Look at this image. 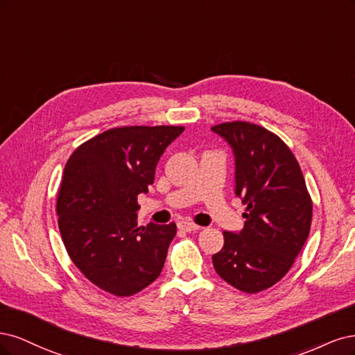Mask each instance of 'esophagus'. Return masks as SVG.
Returning a JSON list of instances; mask_svg holds the SVG:
<instances>
[{
    "label": "esophagus",
    "mask_w": 355,
    "mask_h": 355,
    "mask_svg": "<svg viewBox=\"0 0 355 355\" xmlns=\"http://www.w3.org/2000/svg\"><path fill=\"white\" fill-rule=\"evenodd\" d=\"M178 227L181 228V230H186V232H196V230H199V228H200V225L194 224L191 221H181L178 224Z\"/></svg>",
    "instance_id": "1"
}]
</instances>
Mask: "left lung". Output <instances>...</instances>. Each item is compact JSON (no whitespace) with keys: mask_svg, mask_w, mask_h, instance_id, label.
Listing matches in <instances>:
<instances>
[{"mask_svg":"<svg viewBox=\"0 0 355 355\" xmlns=\"http://www.w3.org/2000/svg\"><path fill=\"white\" fill-rule=\"evenodd\" d=\"M211 130L233 148L234 193L246 205L245 227L223 233L214 268L239 291H266L291 270L310 234L313 202L302 171L291 148L259 125L236 121Z\"/></svg>","mask_w":355,"mask_h":355,"instance_id":"1","label":"left lung"}]
</instances>
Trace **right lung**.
Returning a JSON list of instances; mask_svg holds the SVG:
<instances>
[{"mask_svg": "<svg viewBox=\"0 0 355 355\" xmlns=\"http://www.w3.org/2000/svg\"><path fill=\"white\" fill-rule=\"evenodd\" d=\"M182 131L112 128L67 161L55 207L60 234L73 264L97 288L131 296L161 274L177 225H137V196L148 191L159 159Z\"/></svg>", "mask_w": 355, "mask_h": 355, "instance_id": "add662e5", "label": "right lung"}]
</instances>
